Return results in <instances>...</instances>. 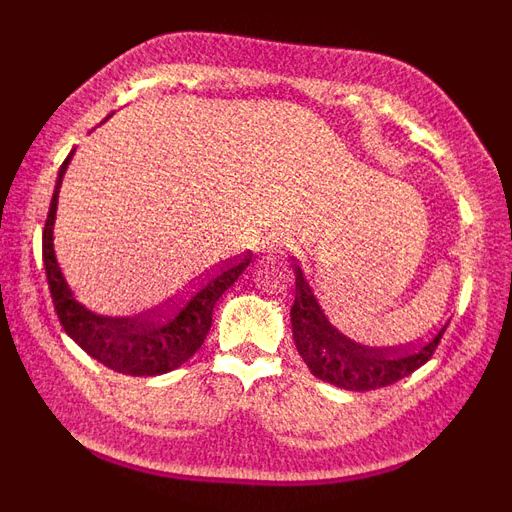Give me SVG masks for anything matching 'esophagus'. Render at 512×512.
Returning a JSON list of instances; mask_svg holds the SVG:
<instances>
[{
    "mask_svg": "<svg viewBox=\"0 0 512 512\" xmlns=\"http://www.w3.org/2000/svg\"><path fill=\"white\" fill-rule=\"evenodd\" d=\"M284 241H287V238H284V233H277V230H274V233H269L264 238V241H261V253H277V251H282Z\"/></svg>",
    "mask_w": 512,
    "mask_h": 512,
    "instance_id": "1",
    "label": "esophagus"
}]
</instances>
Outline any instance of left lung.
I'll return each mask as SVG.
<instances>
[{
    "label": "left lung",
    "mask_w": 512,
    "mask_h": 512,
    "mask_svg": "<svg viewBox=\"0 0 512 512\" xmlns=\"http://www.w3.org/2000/svg\"><path fill=\"white\" fill-rule=\"evenodd\" d=\"M292 336L307 369L323 382L351 392L390 387L431 359L449 323L428 341L408 348H369L346 338L330 325L300 266L295 264V302H292Z\"/></svg>",
    "instance_id": "8db88e82"
}]
</instances>
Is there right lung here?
<instances>
[{
    "instance_id": "1",
    "label": "right lung",
    "mask_w": 512,
    "mask_h": 512,
    "mask_svg": "<svg viewBox=\"0 0 512 512\" xmlns=\"http://www.w3.org/2000/svg\"><path fill=\"white\" fill-rule=\"evenodd\" d=\"M74 151L66 156L58 171L56 192H53L48 217L43 228V264L48 289H51L53 307L61 320L63 330L87 351L92 359L104 364L112 372L130 374V377H156L182 366L197 348L205 343L212 325V307L223 297L225 289L241 277L253 261V253L223 261L220 266L197 279L194 287L174 297L156 310L138 315V318H99L81 302L74 300L69 284L63 279L53 253V220H56L58 187L63 171L69 166Z\"/></svg>"
}]
</instances>
